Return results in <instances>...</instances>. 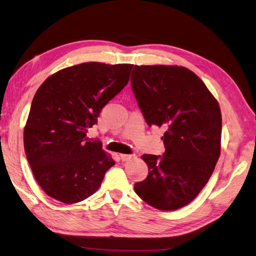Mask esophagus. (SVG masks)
Returning a JSON list of instances; mask_svg holds the SVG:
<instances>
[{"label": "esophagus", "instance_id": "esophagus-1", "mask_svg": "<svg viewBox=\"0 0 256 256\" xmlns=\"http://www.w3.org/2000/svg\"><path fill=\"white\" fill-rule=\"evenodd\" d=\"M132 158H134V155H130V154H120V158H121V160H124V162L132 160Z\"/></svg>", "mask_w": 256, "mask_h": 256}]
</instances>
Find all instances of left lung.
Returning a JSON list of instances; mask_svg holds the SVG:
<instances>
[{"label": "left lung", "mask_w": 256, "mask_h": 256, "mask_svg": "<svg viewBox=\"0 0 256 256\" xmlns=\"http://www.w3.org/2000/svg\"><path fill=\"white\" fill-rule=\"evenodd\" d=\"M132 88L147 124L165 128L164 154L142 156L148 176L135 192L162 212L186 207L207 184L220 156L219 103L198 75L178 65H135Z\"/></svg>", "instance_id": "left-lung-1"}]
</instances>
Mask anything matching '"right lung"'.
Masks as SVG:
<instances>
[{
    "label": "right lung",
    "mask_w": 256,
    "mask_h": 256,
    "mask_svg": "<svg viewBox=\"0 0 256 256\" xmlns=\"http://www.w3.org/2000/svg\"><path fill=\"white\" fill-rule=\"evenodd\" d=\"M132 68L82 62L52 74L37 90L24 145L36 181L49 196L76 204L100 188L116 162L88 132L103 106L127 85Z\"/></svg>",
    "instance_id": "add662e5"
}]
</instances>
